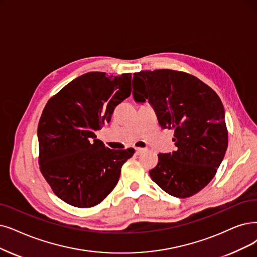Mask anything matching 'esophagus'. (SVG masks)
<instances>
[{
	"mask_svg": "<svg viewBox=\"0 0 257 257\" xmlns=\"http://www.w3.org/2000/svg\"><path fill=\"white\" fill-rule=\"evenodd\" d=\"M146 151V149H143V148H136V153L137 154H141V153H143Z\"/></svg>",
	"mask_w": 257,
	"mask_h": 257,
	"instance_id": "esophagus-1",
	"label": "esophagus"
}]
</instances>
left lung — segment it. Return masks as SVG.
<instances>
[{
	"instance_id": "obj_1",
	"label": "left lung",
	"mask_w": 257,
	"mask_h": 257,
	"mask_svg": "<svg viewBox=\"0 0 257 257\" xmlns=\"http://www.w3.org/2000/svg\"><path fill=\"white\" fill-rule=\"evenodd\" d=\"M133 88L135 101H149L161 127L174 131L177 147L158 154L152 180L172 196H193L213 179L228 148L219 97L198 78L172 69L135 73Z\"/></svg>"
}]
</instances>
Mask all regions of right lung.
<instances>
[{
    "mask_svg": "<svg viewBox=\"0 0 257 257\" xmlns=\"http://www.w3.org/2000/svg\"><path fill=\"white\" fill-rule=\"evenodd\" d=\"M132 74L91 71L73 80L46 103L38 125L40 171L51 190L77 208L97 206L114 190L134 149L110 150L95 132L130 97Z\"/></svg>",
    "mask_w": 257,
    "mask_h": 257,
    "instance_id": "1",
    "label": "right lung"
}]
</instances>
